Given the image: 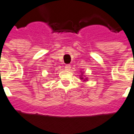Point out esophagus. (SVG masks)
<instances>
[{"label": "esophagus", "instance_id": "esophagus-1", "mask_svg": "<svg viewBox=\"0 0 134 134\" xmlns=\"http://www.w3.org/2000/svg\"><path fill=\"white\" fill-rule=\"evenodd\" d=\"M65 69H67V70H69L71 68V65H66L65 67Z\"/></svg>", "mask_w": 134, "mask_h": 134}]
</instances>
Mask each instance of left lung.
<instances>
[{
	"label": "left lung",
	"mask_w": 134,
	"mask_h": 134,
	"mask_svg": "<svg viewBox=\"0 0 134 134\" xmlns=\"http://www.w3.org/2000/svg\"><path fill=\"white\" fill-rule=\"evenodd\" d=\"M80 79H82H82H83V80H84V81H85V80H87V78H85V79H84V78H83V77H82V76L80 77Z\"/></svg>",
	"instance_id": "8db88e82"
}]
</instances>
